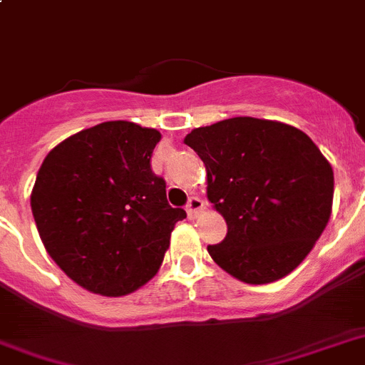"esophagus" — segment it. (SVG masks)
<instances>
[{
	"label": "esophagus",
	"instance_id": "obj_1",
	"mask_svg": "<svg viewBox=\"0 0 365 365\" xmlns=\"http://www.w3.org/2000/svg\"><path fill=\"white\" fill-rule=\"evenodd\" d=\"M204 206H206V204H204V200H202V198H198V197H191V198H189L187 207H185V210H187L189 219H197L198 213H200V211L204 210Z\"/></svg>",
	"mask_w": 365,
	"mask_h": 365
}]
</instances>
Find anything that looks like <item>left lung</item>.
Segmentation results:
<instances>
[{
  "instance_id": "1",
  "label": "left lung",
  "mask_w": 365,
  "mask_h": 365,
  "mask_svg": "<svg viewBox=\"0 0 365 365\" xmlns=\"http://www.w3.org/2000/svg\"><path fill=\"white\" fill-rule=\"evenodd\" d=\"M204 161L207 198L228 225L207 245L219 267L247 284L280 280L310 254L330 219L334 173L293 125L235 116L185 137Z\"/></svg>"
}]
</instances>
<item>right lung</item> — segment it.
Returning a JSON list of instances; mask_svg holds the SVG:
<instances>
[{
	"label": "right lung",
	"instance_id": "right-lung-1",
	"mask_svg": "<svg viewBox=\"0 0 365 365\" xmlns=\"http://www.w3.org/2000/svg\"><path fill=\"white\" fill-rule=\"evenodd\" d=\"M159 139L133 122H102L55 146L36 174L31 211L42 243L88 292L122 297L145 286L187 217L168 204L150 165Z\"/></svg>",
	"mask_w": 365,
	"mask_h": 365
}]
</instances>
